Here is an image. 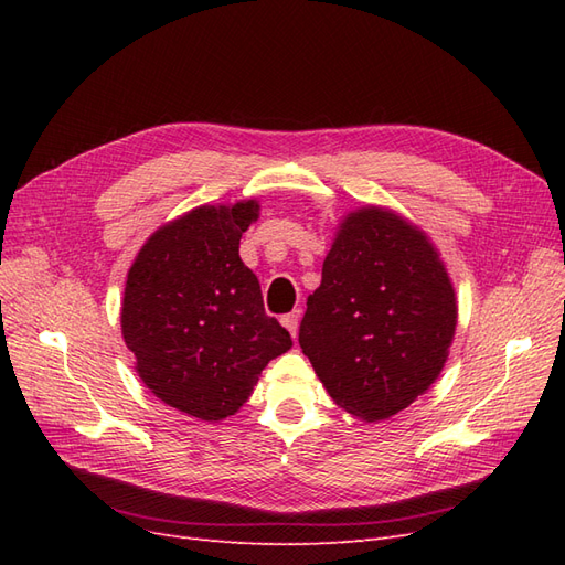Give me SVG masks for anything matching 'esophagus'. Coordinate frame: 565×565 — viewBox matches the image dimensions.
<instances>
[{"instance_id": "esophagus-1", "label": "esophagus", "mask_w": 565, "mask_h": 565, "mask_svg": "<svg viewBox=\"0 0 565 565\" xmlns=\"http://www.w3.org/2000/svg\"><path fill=\"white\" fill-rule=\"evenodd\" d=\"M299 320H301V311H292V313H287V316H282V318H280V322L285 324L287 332L292 334V337H297V330H299Z\"/></svg>"}]
</instances>
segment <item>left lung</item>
I'll return each instance as SVG.
<instances>
[{
    "label": "left lung",
    "mask_w": 565,
    "mask_h": 565,
    "mask_svg": "<svg viewBox=\"0 0 565 565\" xmlns=\"http://www.w3.org/2000/svg\"><path fill=\"white\" fill-rule=\"evenodd\" d=\"M455 328V287L429 235L380 204L341 216L299 328L339 407L363 422L398 415L438 380Z\"/></svg>",
    "instance_id": "8db88e82"
}]
</instances>
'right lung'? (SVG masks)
Here are the masks:
<instances>
[{
	"label": "right lung",
	"mask_w": 565,
	"mask_h": 565,
	"mask_svg": "<svg viewBox=\"0 0 565 565\" xmlns=\"http://www.w3.org/2000/svg\"><path fill=\"white\" fill-rule=\"evenodd\" d=\"M259 210V200L200 204L152 233L127 273L119 322L136 372L164 405L204 422L235 415L292 347L241 259Z\"/></svg>",
	"instance_id": "obj_1"
}]
</instances>
